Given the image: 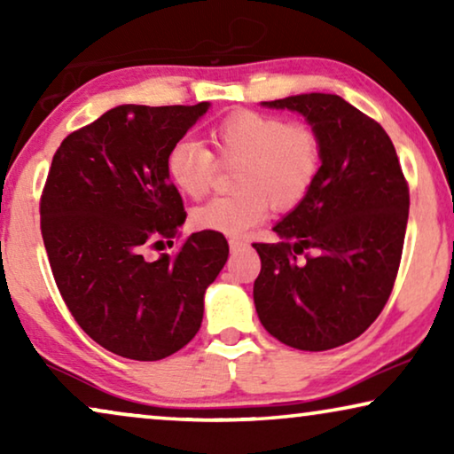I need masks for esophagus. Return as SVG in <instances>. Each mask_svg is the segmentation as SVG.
I'll return each instance as SVG.
<instances>
[{
	"label": "esophagus",
	"instance_id": "34e87169",
	"mask_svg": "<svg viewBox=\"0 0 454 454\" xmlns=\"http://www.w3.org/2000/svg\"><path fill=\"white\" fill-rule=\"evenodd\" d=\"M247 244L244 239H239V238H231L229 239V247H231V252H238V250H241V247H246Z\"/></svg>",
	"mask_w": 454,
	"mask_h": 454
}]
</instances>
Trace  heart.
<instances>
[{"instance_id":"obj_1","label":"heart","mask_w":454,"mask_h":454,"mask_svg":"<svg viewBox=\"0 0 454 454\" xmlns=\"http://www.w3.org/2000/svg\"><path fill=\"white\" fill-rule=\"evenodd\" d=\"M210 151L200 142L179 140L167 153V173L188 198L207 196L216 177V160L235 165V192L196 208L192 221L204 231L238 235L264 219L269 204L287 213L306 200L322 171L325 145L306 123L278 115L238 111L208 134Z\"/></svg>"}]
</instances>
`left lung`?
<instances>
[{
	"label": "left lung",
	"instance_id": "8db88e82",
	"mask_svg": "<svg viewBox=\"0 0 454 454\" xmlns=\"http://www.w3.org/2000/svg\"><path fill=\"white\" fill-rule=\"evenodd\" d=\"M300 111L325 145L322 171L306 200L252 244L258 318L272 337L301 351L357 339L380 316L399 272L409 185L378 121L337 95L309 92L264 103Z\"/></svg>",
	"mask_w": 454,
	"mask_h": 454
}]
</instances>
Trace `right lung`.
Instances as JSON below:
<instances>
[{
    "instance_id": "right-lung-1",
    "label": "right lung",
    "mask_w": 454,
    "mask_h": 454,
    "mask_svg": "<svg viewBox=\"0 0 454 454\" xmlns=\"http://www.w3.org/2000/svg\"><path fill=\"white\" fill-rule=\"evenodd\" d=\"M208 103L120 105L61 142L41 194V233L67 309L115 356L157 362L188 345L204 291L229 256L225 235L198 231L173 254L184 200L167 153Z\"/></svg>"
}]
</instances>
